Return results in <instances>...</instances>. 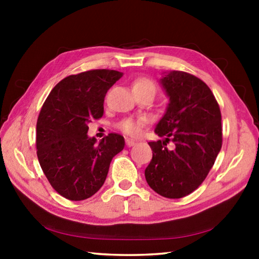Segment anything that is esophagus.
Here are the masks:
<instances>
[{
    "label": "esophagus",
    "instance_id": "obj_1",
    "mask_svg": "<svg viewBox=\"0 0 259 259\" xmlns=\"http://www.w3.org/2000/svg\"><path fill=\"white\" fill-rule=\"evenodd\" d=\"M125 144H126V146H128V147H131V146L135 145L136 142H135V140H133V139L126 138V139H125Z\"/></svg>",
    "mask_w": 259,
    "mask_h": 259
}]
</instances>
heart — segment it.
<instances>
[{"label":"heart","instance_id":"b5f03b06","mask_svg":"<svg viewBox=\"0 0 259 259\" xmlns=\"http://www.w3.org/2000/svg\"><path fill=\"white\" fill-rule=\"evenodd\" d=\"M133 90L134 91L152 90L153 93H155V84H154V82L150 80V78L139 77V78H137V80L134 81ZM146 122H147V119L144 116L137 117V119L129 117V119H124L120 122L119 128L126 135L138 136L140 133H142L143 126L146 124Z\"/></svg>","mask_w":259,"mask_h":259}]
</instances>
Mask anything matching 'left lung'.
<instances>
[{"label":"left lung","mask_w":259,"mask_h":259,"mask_svg":"<svg viewBox=\"0 0 259 259\" xmlns=\"http://www.w3.org/2000/svg\"><path fill=\"white\" fill-rule=\"evenodd\" d=\"M160 83L169 98L155 126L163 139L150 142L153 157L145 169L146 182L164 198H184L208 176L222 148L219 105L205 83L181 71L164 72ZM169 140L175 148L168 150Z\"/></svg>","instance_id":"obj_1"}]
</instances>
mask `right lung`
Wrapping results in <instances>:
<instances>
[{
    "instance_id": "right-lung-1",
    "label": "right lung",
    "mask_w": 259,
    "mask_h": 259,
    "mask_svg": "<svg viewBox=\"0 0 259 259\" xmlns=\"http://www.w3.org/2000/svg\"><path fill=\"white\" fill-rule=\"evenodd\" d=\"M123 73L94 69L69 75L56 84L36 123L40 165L61 196L81 201L103 186L109 164L124 147L123 136L109 134L97 144L88 136V123L104 114L107 91Z\"/></svg>"
}]
</instances>
